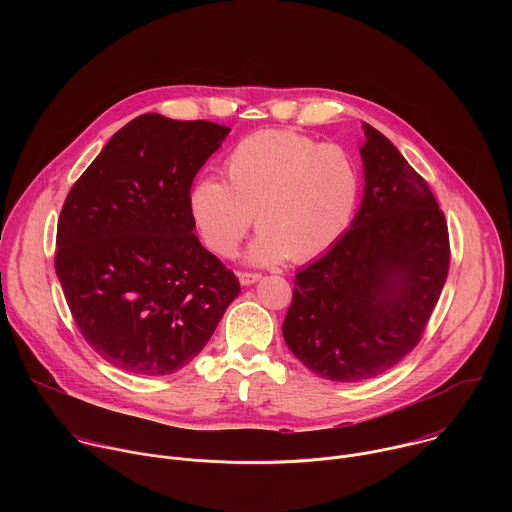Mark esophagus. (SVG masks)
Segmentation results:
<instances>
[{"mask_svg": "<svg viewBox=\"0 0 512 512\" xmlns=\"http://www.w3.org/2000/svg\"><path fill=\"white\" fill-rule=\"evenodd\" d=\"M261 279V273H253V271H241L239 273V281L241 285H253Z\"/></svg>", "mask_w": 512, "mask_h": 512, "instance_id": "esophagus-1", "label": "esophagus"}]
</instances>
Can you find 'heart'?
<instances>
[{"instance_id":"heart-1","label":"heart","mask_w":512,"mask_h":512,"mask_svg":"<svg viewBox=\"0 0 512 512\" xmlns=\"http://www.w3.org/2000/svg\"><path fill=\"white\" fill-rule=\"evenodd\" d=\"M227 184L202 176L188 190V214L202 243L233 257L255 223L251 263H304L346 231L358 196L348 154L294 131H257L223 162Z\"/></svg>"}]
</instances>
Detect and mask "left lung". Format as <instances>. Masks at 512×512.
Returning <instances> with one entry per match:
<instances>
[{
  "instance_id": "8db88e82",
  "label": "left lung",
  "mask_w": 512,
  "mask_h": 512,
  "mask_svg": "<svg viewBox=\"0 0 512 512\" xmlns=\"http://www.w3.org/2000/svg\"><path fill=\"white\" fill-rule=\"evenodd\" d=\"M364 194L350 229L296 273L283 340L334 383L393 369L419 342L450 269L446 216L427 182L362 123Z\"/></svg>"
}]
</instances>
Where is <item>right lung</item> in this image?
<instances>
[{
    "label": "right lung",
    "instance_id": "obj_1",
    "mask_svg": "<svg viewBox=\"0 0 512 512\" xmlns=\"http://www.w3.org/2000/svg\"><path fill=\"white\" fill-rule=\"evenodd\" d=\"M229 127L145 113L70 188L54 267L81 334L113 367L172 375L206 346L239 279L198 237L188 190Z\"/></svg>",
    "mask_w": 512,
    "mask_h": 512
}]
</instances>
